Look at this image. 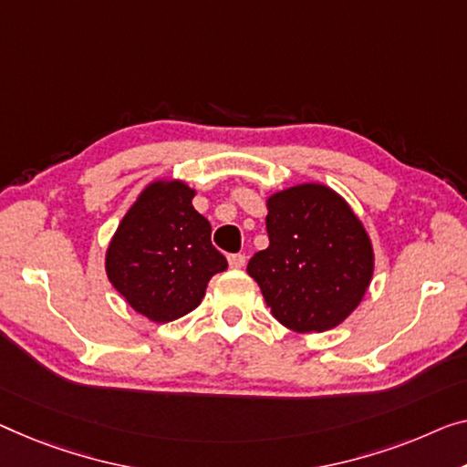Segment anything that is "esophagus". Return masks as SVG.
<instances>
[{
  "label": "esophagus",
  "mask_w": 467,
  "mask_h": 467,
  "mask_svg": "<svg viewBox=\"0 0 467 467\" xmlns=\"http://www.w3.org/2000/svg\"><path fill=\"white\" fill-rule=\"evenodd\" d=\"M228 264H231V268L239 270V268L245 266V255H243V254H231V255H228Z\"/></svg>",
  "instance_id": "esophagus-1"
}]
</instances>
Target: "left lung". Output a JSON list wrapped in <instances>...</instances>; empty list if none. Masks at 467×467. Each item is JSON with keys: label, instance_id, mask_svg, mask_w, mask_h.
I'll list each match as a JSON object with an SVG mask.
<instances>
[{"label": "left lung", "instance_id": "1", "mask_svg": "<svg viewBox=\"0 0 467 467\" xmlns=\"http://www.w3.org/2000/svg\"><path fill=\"white\" fill-rule=\"evenodd\" d=\"M270 245L247 264L278 323L329 331L357 310L373 276V245L344 197L306 182L266 201Z\"/></svg>", "mask_w": 467, "mask_h": 467}]
</instances>
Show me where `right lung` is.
Returning <instances> with one entry per match:
<instances>
[{"instance_id": "obj_1", "label": "right lung", "mask_w": 467, "mask_h": 467, "mask_svg": "<svg viewBox=\"0 0 467 467\" xmlns=\"http://www.w3.org/2000/svg\"><path fill=\"white\" fill-rule=\"evenodd\" d=\"M194 194L182 180H155L109 243V281L152 323L189 315L203 300L210 278L228 268L212 245V224L192 207Z\"/></svg>"}]
</instances>
